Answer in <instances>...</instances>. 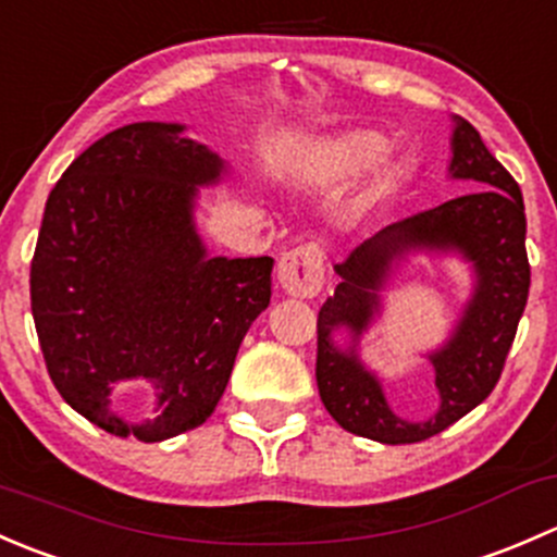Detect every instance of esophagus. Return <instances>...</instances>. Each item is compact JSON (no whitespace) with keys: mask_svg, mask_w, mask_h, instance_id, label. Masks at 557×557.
<instances>
[{"mask_svg":"<svg viewBox=\"0 0 557 557\" xmlns=\"http://www.w3.org/2000/svg\"><path fill=\"white\" fill-rule=\"evenodd\" d=\"M277 280L288 296L312 299L323 288V250L318 245H299L283 252L277 263Z\"/></svg>","mask_w":557,"mask_h":557,"instance_id":"esophagus-1","label":"esophagus"}]
</instances>
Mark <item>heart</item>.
<instances>
[{
	"label": "heart",
	"instance_id": "obj_1",
	"mask_svg": "<svg viewBox=\"0 0 557 557\" xmlns=\"http://www.w3.org/2000/svg\"><path fill=\"white\" fill-rule=\"evenodd\" d=\"M385 137L374 132H356L342 137L339 143L331 145L329 156H325V166H329L331 177H352L361 170H367L372 161H377L385 153ZM404 180L401 161H385L374 174L372 185H369V196L372 199H383L393 194Z\"/></svg>",
	"mask_w": 557,
	"mask_h": 557
}]
</instances>
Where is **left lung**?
<instances>
[{"instance_id":"obj_1","label":"left lung","mask_w":557,"mask_h":557,"mask_svg":"<svg viewBox=\"0 0 557 557\" xmlns=\"http://www.w3.org/2000/svg\"><path fill=\"white\" fill-rule=\"evenodd\" d=\"M450 174L474 180L480 188L404 218L350 250V256L334 267L342 283L318 312L314 377L320 398L342 429L383 445L431 440L491 396L507 363L531 288L520 185L485 148L480 132L460 117H455ZM414 246L458 249L478 269L475 299L454 339L432 357L443 407L423 424H409L393 416L382 388L360 367L355 351H339L330 342V331L339 324L360 335L376 309V290L389 263Z\"/></svg>"}]
</instances>
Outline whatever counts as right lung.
Segmentation results:
<instances>
[{
	"label": "right lung",
	"instance_id": "1",
	"mask_svg": "<svg viewBox=\"0 0 557 557\" xmlns=\"http://www.w3.org/2000/svg\"><path fill=\"white\" fill-rule=\"evenodd\" d=\"M177 123H128L83 150L45 205L32 314L66 404L115 436L161 442L212 414L247 329L269 307L272 258H210L194 228L196 185L223 161ZM154 385L157 418L109 412L117 382Z\"/></svg>",
	"mask_w": 557,
	"mask_h": 557
}]
</instances>
